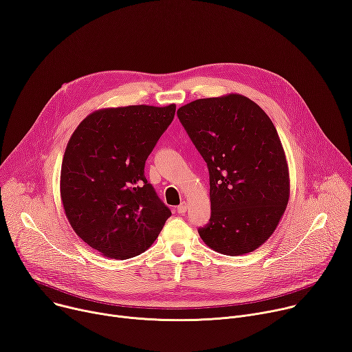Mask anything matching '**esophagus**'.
Returning a JSON list of instances; mask_svg holds the SVG:
<instances>
[{
	"label": "esophagus",
	"instance_id": "1",
	"mask_svg": "<svg viewBox=\"0 0 352 352\" xmlns=\"http://www.w3.org/2000/svg\"><path fill=\"white\" fill-rule=\"evenodd\" d=\"M188 210V204L186 203V201H183V203H180L179 206H177V212L179 214H183V212H186Z\"/></svg>",
	"mask_w": 352,
	"mask_h": 352
}]
</instances>
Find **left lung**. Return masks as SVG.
I'll list each match as a JSON object with an SVG mask.
<instances>
[{
  "label": "left lung",
  "mask_w": 352,
  "mask_h": 352,
  "mask_svg": "<svg viewBox=\"0 0 352 352\" xmlns=\"http://www.w3.org/2000/svg\"><path fill=\"white\" fill-rule=\"evenodd\" d=\"M177 117L210 173L206 245L236 256L259 248L276 230L290 196L286 155L262 108L241 94L199 98Z\"/></svg>",
  "instance_id": "obj_1"
}]
</instances>
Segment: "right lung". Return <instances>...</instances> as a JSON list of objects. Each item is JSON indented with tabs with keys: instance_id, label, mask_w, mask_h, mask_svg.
Segmentation results:
<instances>
[{
	"instance_id": "add662e5",
	"label": "right lung",
	"mask_w": 352,
	"mask_h": 352,
	"mask_svg": "<svg viewBox=\"0 0 352 352\" xmlns=\"http://www.w3.org/2000/svg\"><path fill=\"white\" fill-rule=\"evenodd\" d=\"M175 111V104L102 108L72 133L60 170L65 214L74 232L107 258L145 252L172 215L144 169Z\"/></svg>"
}]
</instances>
